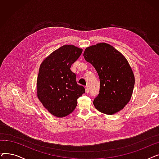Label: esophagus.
<instances>
[{
    "mask_svg": "<svg viewBox=\"0 0 159 159\" xmlns=\"http://www.w3.org/2000/svg\"><path fill=\"white\" fill-rule=\"evenodd\" d=\"M85 89H86V93H89V87L88 86H86L85 87Z\"/></svg>",
    "mask_w": 159,
    "mask_h": 159,
    "instance_id": "34e87169",
    "label": "esophagus"
}]
</instances>
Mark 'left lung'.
I'll use <instances>...</instances> for the list:
<instances>
[{"label": "left lung", "mask_w": 159, "mask_h": 159, "mask_svg": "<svg viewBox=\"0 0 159 159\" xmlns=\"http://www.w3.org/2000/svg\"><path fill=\"white\" fill-rule=\"evenodd\" d=\"M85 60L93 66L100 79V91L93 104L100 112L113 115L130 101L135 77L125 57L112 46L102 43L86 48Z\"/></svg>", "instance_id": "8db88e82"}]
</instances>
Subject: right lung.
I'll list each match as a JSON object with an SVG mask.
<instances>
[{"instance_id":"obj_1","label":"right lung","mask_w":159,"mask_h":159,"mask_svg":"<svg viewBox=\"0 0 159 159\" xmlns=\"http://www.w3.org/2000/svg\"><path fill=\"white\" fill-rule=\"evenodd\" d=\"M82 49L64 45L41 63L37 81V97L52 115L64 117L75 109L77 99L85 93L78 85L76 75L70 68L81 55Z\"/></svg>"}]
</instances>
